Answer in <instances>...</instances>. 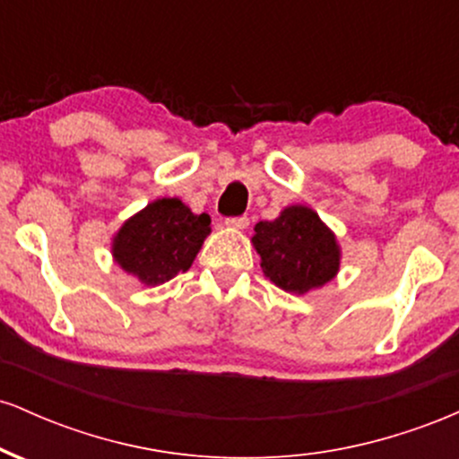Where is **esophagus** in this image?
Masks as SVG:
<instances>
[{
    "label": "esophagus",
    "instance_id": "esophagus-1",
    "mask_svg": "<svg viewBox=\"0 0 459 459\" xmlns=\"http://www.w3.org/2000/svg\"><path fill=\"white\" fill-rule=\"evenodd\" d=\"M247 222H250V220H247L246 215H235V218H226L224 220V224L230 226V229H246Z\"/></svg>",
    "mask_w": 459,
    "mask_h": 459
}]
</instances>
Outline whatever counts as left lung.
Returning <instances> with one entry per match:
<instances>
[{"label":"left lung","instance_id":"1","mask_svg":"<svg viewBox=\"0 0 459 459\" xmlns=\"http://www.w3.org/2000/svg\"><path fill=\"white\" fill-rule=\"evenodd\" d=\"M265 276L289 293H307L339 272V246L313 209L293 204L252 237Z\"/></svg>","mask_w":459,"mask_h":459}]
</instances>
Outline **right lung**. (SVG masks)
<instances>
[{
  "label": "right lung",
  "mask_w": 459,
  "mask_h": 459,
  "mask_svg": "<svg viewBox=\"0 0 459 459\" xmlns=\"http://www.w3.org/2000/svg\"><path fill=\"white\" fill-rule=\"evenodd\" d=\"M207 213L194 215L178 198H161L127 220L114 239V256L125 272L146 284H161L187 272L204 237Z\"/></svg>",
  "instance_id": "1"
}]
</instances>
